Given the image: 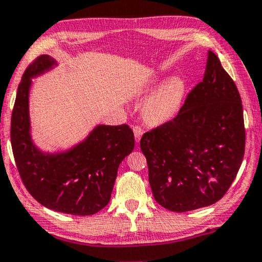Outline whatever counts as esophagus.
Wrapping results in <instances>:
<instances>
[{
	"mask_svg": "<svg viewBox=\"0 0 262 262\" xmlns=\"http://www.w3.org/2000/svg\"><path fill=\"white\" fill-rule=\"evenodd\" d=\"M133 132H134V137H135V141L139 142L140 141V139L142 137V129L139 127V125H135L133 128Z\"/></svg>",
	"mask_w": 262,
	"mask_h": 262,
	"instance_id": "obj_1",
	"label": "esophagus"
}]
</instances>
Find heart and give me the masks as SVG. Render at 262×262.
<instances>
[{"mask_svg":"<svg viewBox=\"0 0 262 262\" xmlns=\"http://www.w3.org/2000/svg\"><path fill=\"white\" fill-rule=\"evenodd\" d=\"M144 92L151 95L142 109L145 120L151 124H162L179 113L186 97L187 82L182 76L172 75L164 81L153 80Z\"/></svg>","mask_w":262,"mask_h":262,"instance_id":"heart-1","label":"heart"}]
</instances>
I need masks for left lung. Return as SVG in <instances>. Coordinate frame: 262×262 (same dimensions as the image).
Wrapping results in <instances>:
<instances>
[{
    "instance_id": "left-lung-1",
    "label": "left lung",
    "mask_w": 262,
    "mask_h": 262,
    "mask_svg": "<svg viewBox=\"0 0 262 262\" xmlns=\"http://www.w3.org/2000/svg\"><path fill=\"white\" fill-rule=\"evenodd\" d=\"M245 145L238 90L218 56L208 50L204 79L179 115L141 138L156 201L173 212L213 205L235 180Z\"/></svg>"
}]
</instances>
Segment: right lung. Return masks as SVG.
<instances>
[{
	"label": "right lung",
	"mask_w": 262,
	"mask_h": 262,
	"mask_svg": "<svg viewBox=\"0 0 262 262\" xmlns=\"http://www.w3.org/2000/svg\"><path fill=\"white\" fill-rule=\"evenodd\" d=\"M57 64L54 57L41 55L24 73L10 125L13 155L26 189L39 204L62 213L91 215L109 204L118 166L134 149V134L127 124H97L68 148L38 147L30 116L32 79Z\"/></svg>",
	"instance_id": "right-lung-1"
}]
</instances>
